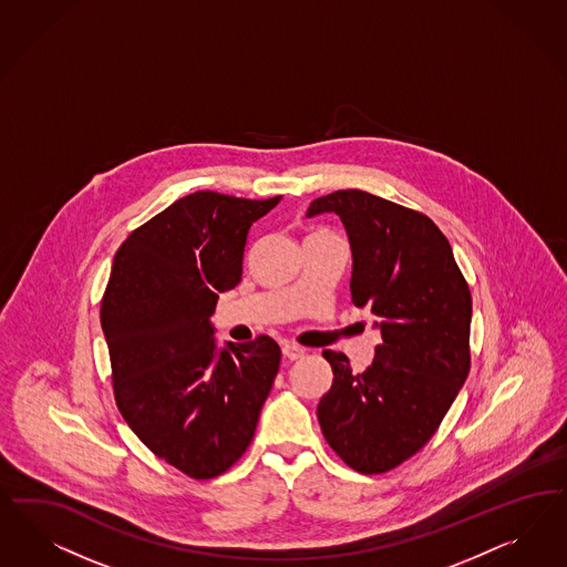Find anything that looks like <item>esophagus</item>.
Returning <instances> with one entry per match:
<instances>
[{
	"label": "esophagus",
	"instance_id": "1",
	"mask_svg": "<svg viewBox=\"0 0 567 567\" xmlns=\"http://www.w3.org/2000/svg\"><path fill=\"white\" fill-rule=\"evenodd\" d=\"M281 352H284V357L290 359V361H298V359L305 357V348L293 347V344H284Z\"/></svg>",
	"mask_w": 567,
	"mask_h": 567
}]
</instances>
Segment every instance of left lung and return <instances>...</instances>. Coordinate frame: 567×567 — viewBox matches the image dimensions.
<instances>
[{
  "mask_svg": "<svg viewBox=\"0 0 567 567\" xmlns=\"http://www.w3.org/2000/svg\"><path fill=\"white\" fill-rule=\"evenodd\" d=\"M344 223L354 307H369L382 333L373 363L352 373L342 352L317 417L329 446L361 474H384L439 430L470 373L472 293L444 234L417 210L361 189L311 202L307 217Z\"/></svg>",
  "mask_w": 567,
  "mask_h": 567,
  "instance_id": "obj_1",
  "label": "left lung"
}]
</instances>
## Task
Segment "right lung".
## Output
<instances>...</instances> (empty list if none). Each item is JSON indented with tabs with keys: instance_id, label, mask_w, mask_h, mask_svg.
<instances>
[{
	"instance_id": "1",
	"label": "right lung",
	"mask_w": 567,
	"mask_h": 567,
	"mask_svg": "<svg viewBox=\"0 0 567 567\" xmlns=\"http://www.w3.org/2000/svg\"><path fill=\"white\" fill-rule=\"evenodd\" d=\"M279 200L196 192L114 255L100 319L116 406L156 457L194 480L246 453L279 371L274 338L217 348L210 321L219 293L241 281L252 223Z\"/></svg>"
}]
</instances>
